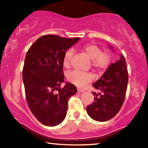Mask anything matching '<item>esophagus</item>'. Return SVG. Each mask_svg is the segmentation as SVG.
I'll use <instances>...</instances> for the list:
<instances>
[{
	"label": "esophagus",
	"instance_id": "1",
	"mask_svg": "<svg viewBox=\"0 0 148 148\" xmlns=\"http://www.w3.org/2000/svg\"><path fill=\"white\" fill-rule=\"evenodd\" d=\"M77 90H78V92H84L85 91V90L83 89V88H78Z\"/></svg>",
	"mask_w": 148,
	"mask_h": 148
}]
</instances>
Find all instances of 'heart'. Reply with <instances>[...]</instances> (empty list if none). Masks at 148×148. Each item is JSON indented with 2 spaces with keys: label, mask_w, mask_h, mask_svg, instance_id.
I'll return each mask as SVG.
<instances>
[{
  "label": "heart",
  "mask_w": 148,
  "mask_h": 148,
  "mask_svg": "<svg viewBox=\"0 0 148 148\" xmlns=\"http://www.w3.org/2000/svg\"><path fill=\"white\" fill-rule=\"evenodd\" d=\"M82 51L92 61V66L95 71L101 73L107 69L110 61V55L107 52H102L99 46L94 44H88L82 48ZM73 52L71 50L65 53L63 60V67L69 68L70 66ZM93 77L90 73H81L78 71H73L67 75V79L71 83L79 87H83L90 83Z\"/></svg>",
  "instance_id": "b5f03b06"
}]
</instances>
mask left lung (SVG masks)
Masks as SVG:
<instances>
[{"instance_id": "8db88e82", "label": "left lung", "mask_w": 148, "mask_h": 148, "mask_svg": "<svg viewBox=\"0 0 148 148\" xmlns=\"http://www.w3.org/2000/svg\"><path fill=\"white\" fill-rule=\"evenodd\" d=\"M109 47L113 51V46L110 45ZM128 81L126 60L120 54L119 60L112 63L92 85L100 92H92L95 101L87 106L88 116L99 122L107 121L115 116L123 104Z\"/></svg>"}]
</instances>
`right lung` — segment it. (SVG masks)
Here are the masks:
<instances>
[{"label":"right lung","mask_w":148,"mask_h":148,"mask_svg":"<svg viewBox=\"0 0 148 148\" xmlns=\"http://www.w3.org/2000/svg\"><path fill=\"white\" fill-rule=\"evenodd\" d=\"M79 40L43 36L26 53L22 74L26 101L32 113L45 126H55L63 121L68 100L77 91L68 82L62 88L60 85L64 81L63 57Z\"/></svg>","instance_id":"right-lung-1"}]
</instances>
